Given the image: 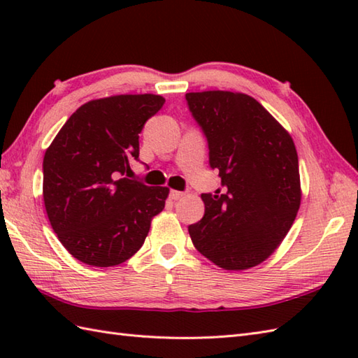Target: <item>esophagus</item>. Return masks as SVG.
<instances>
[{
  "label": "esophagus",
  "instance_id": "esophagus-1",
  "mask_svg": "<svg viewBox=\"0 0 358 358\" xmlns=\"http://www.w3.org/2000/svg\"><path fill=\"white\" fill-rule=\"evenodd\" d=\"M169 196L172 200H180V199H183L185 196V192H180V191H171L169 192Z\"/></svg>",
  "mask_w": 358,
  "mask_h": 358
}]
</instances>
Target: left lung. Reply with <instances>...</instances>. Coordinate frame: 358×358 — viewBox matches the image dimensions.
<instances>
[{"label": "left lung", "instance_id": "8db88e82", "mask_svg": "<svg viewBox=\"0 0 358 358\" xmlns=\"http://www.w3.org/2000/svg\"><path fill=\"white\" fill-rule=\"evenodd\" d=\"M223 192L201 194L204 215L189 226L194 246L226 271L264 262L291 229L301 201L299 155L286 129L252 96L186 94Z\"/></svg>", "mask_w": 358, "mask_h": 358}]
</instances>
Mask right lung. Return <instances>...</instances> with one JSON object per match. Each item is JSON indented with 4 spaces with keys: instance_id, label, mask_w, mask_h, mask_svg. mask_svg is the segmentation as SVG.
<instances>
[{
    "instance_id": "add662e5",
    "label": "right lung",
    "mask_w": 358,
    "mask_h": 358,
    "mask_svg": "<svg viewBox=\"0 0 358 358\" xmlns=\"http://www.w3.org/2000/svg\"><path fill=\"white\" fill-rule=\"evenodd\" d=\"M159 95H115L75 110L43 159V199L53 232L77 260L109 268L129 260L164 209L169 189L127 178L140 132Z\"/></svg>"
}]
</instances>
